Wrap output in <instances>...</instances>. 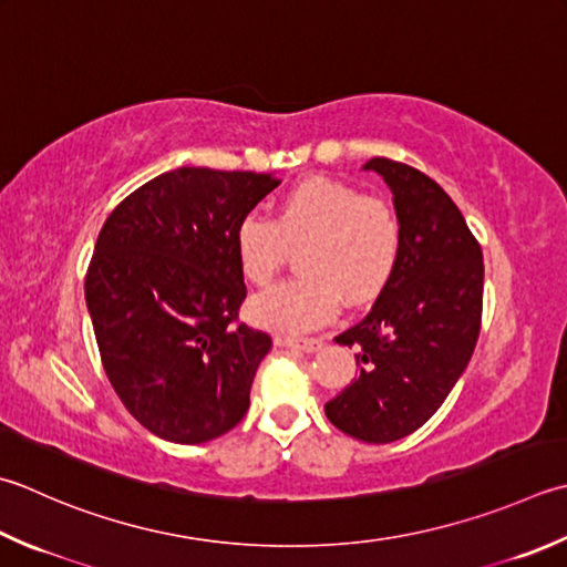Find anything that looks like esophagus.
<instances>
[{"mask_svg":"<svg viewBox=\"0 0 567 567\" xmlns=\"http://www.w3.org/2000/svg\"><path fill=\"white\" fill-rule=\"evenodd\" d=\"M277 347H287V349H299V351H317L324 347V339L312 337V339H297V337H275Z\"/></svg>","mask_w":567,"mask_h":567,"instance_id":"1","label":"esophagus"}]
</instances>
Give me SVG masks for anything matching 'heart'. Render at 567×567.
Wrapping results in <instances>:
<instances>
[{"mask_svg":"<svg viewBox=\"0 0 567 567\" xmlns=\"http://www.w3.org/2000/svg\"><path fill=\"white\" fill-rule=\"evenodd\" d=\"M302 275L252 299L250 317L277 331H309L339 312L379 299L403 252V220L379 196L324 176L295 184L275 204L272 220L248 214L233 230L238 270L268 287L297 250Z\"/></svg>","mask_w":567,"mask_h":567,"instance_id":"heart-1","label":"heart"}]
</instances>
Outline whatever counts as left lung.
<instances>
[{
	"label": "left lung",
	"mask_w": 567,
	"mask_h": 567,
	"mask_svg": "<svg viewBox=\"0 0 567 567\" xmlns=\"http://www.w3.org/2000/svg\"><path fill=\"white\" fill-rule=\"evenodd\" d=\"M403 220V252L385 292L334 339L357 349L359 375L324 413L371 445L408 437L437 413L482 329V246L462 210L415 166L373 157Z\"/></svg>",
	"instance_id": "8db88e82"
}]
</instances>
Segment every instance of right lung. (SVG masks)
I'll return each mask as SVG.
<instances>
[{
    "instance_id": "1",
    "label": "right lung",
    "mask_w": 567,
    "mask_h": 567,
    "mask_svg": "<svg viewBox=\"0 0 567 567\" xmlns=\"http://www.w3.org/2000/svg\"><path fill=\"white\" fill-rule=\"evenodd\" d=\"M277 184L179 166L122 198L100 230L85 272L100 361L130 415L162 440L202 445L248 413L272 339L238 321L233 230Z\"/></svg>"
}]
</instances>
